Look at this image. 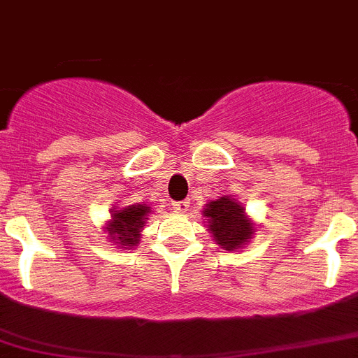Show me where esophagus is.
<instances>
[{"label": "esophagus", "mask_w": 358, "mask_h": 358, "mask_svg": "<svg viewBox=\"0 0 358 358\" xmlns=\"http://www.w3.org/2000/svg\"><path fill=\"white\" fill-rule=\"evenodd\" d=\"M189 203H190L189 199H182V201H173L171 206L175 212L183 213V212H187V208H189Z\"/></svg>", "instance_id": "esophagus-1"}]
</instances>
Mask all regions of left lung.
I'll return each mask as SVG.
<instances>
[{
  "label": "left lung",
  "mask_w": 358,
  "mask_h": 358,
  "mask_svg": "<svg viewBox=\"0 0 358 358\" xmlns=\"http://www.w3.org/2000/svg\"><path fill=\"white\" fill-rule=\"evenodd\" d=\"M203 215L208 220V229L213 240L224 250L243 247L255 235V224L245 215L242 203L229 196L210 201L203 210Z\"/></svg>",
  "instance_id": "1"
}]
</instances>
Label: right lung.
<instances>
[{
  "label": "right lung",
  "instance_id": "right-lung-1",
  "mask_svg": "<svg viewBox=\"0 0 358 358\" xmlns=\"http://www.w3.org/2000/svg\"><path fill=\"white\" fill-rule=\"evenodd\" d=\"M150 212H152L150 206L139 205V203H134L125 208L113 210L111 220L106 228L111 242L118 243L123 249L138 245L139 238H141V229L146 224Z\"/></svg>",
  "mask_w": 358,
  "mask_h": 358
}]
</instances>
